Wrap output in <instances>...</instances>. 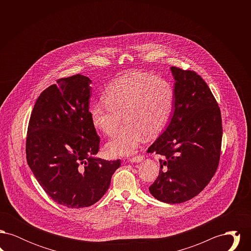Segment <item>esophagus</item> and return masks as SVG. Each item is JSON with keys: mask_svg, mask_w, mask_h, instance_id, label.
<instances>
[{"mask_svg": "<svg viewBox=\"0 0 251 251\" xmlns=\"http://www.w3.org/2000/svg\"><path fill=\"white\" fill-rule=\"evenodd\" d=\"M143 155H137V156H133V157H131L130 158L129 160H130V162L131 163H139V162H142L144 160Z\"/></svg>", "mask_w": 251, "mask_h": 251, "instance_id": "34e87169", "label": "esophagus"}]
</instances>
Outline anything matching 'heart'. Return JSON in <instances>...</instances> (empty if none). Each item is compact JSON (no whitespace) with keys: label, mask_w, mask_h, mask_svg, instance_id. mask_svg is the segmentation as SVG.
Instances as JSON below:
<instances>
[{"label":"heart","mask_w":251,"mask_h":251,"mask_svg":"<svg viewBox=\"0 0 251 251\" xmlns=\"http://www.w3.org/2000/svg\"><path fill=\"white\" fill-rule=\"evenodd\" d=\"M174 92L163 78L137 72L121 78L104 92V101L93 102L88 113L93 126L106 135H113L123 115L127 123L108 142L112 155H130L142 143L145 134L153 137L169 120Z\"/></svg>","instance_id":"b5f03b06"}]
</instances>
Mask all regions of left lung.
Returning <instances> with one entry per match:
<instances>
[{
    "mask_svg": "<svg viewBox=\"0 0 251 251\" xmlns=\"http://www.w3.org/2000/svg\"><path fill=\"white\" fill-rule=\"evenodd\" d=\"M171 72L173 115L148 152L161 155L159 175L149 190L158 201L174 204L196 197L214 177L223 131L220 108L202 78L177 67Z\"/></svg>",
    "mask_w": 251,
    "mask_h": 251,
    "instance_id": "8db88e82",
    "label": "left lung"
}]
</instances>
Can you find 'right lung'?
<instances>
[{"label": "right lung", "mask_w": 251, "mask_h": 251, "mask_svg": "<svg viewBox=\"0 0 251 251\" xmlns=\"http://www.w3.org/2000/svg\"><path fill=\"white\" fill-rule=\"evenodd\" d=\"M36 100L27 130L26 158L37 181L56 203L89 207L109 188L120 160L94 158L100 150L89 113L91 80L61 78Z\"/></svg>", "instance_id": "right-lung-1"}]
</instances>
